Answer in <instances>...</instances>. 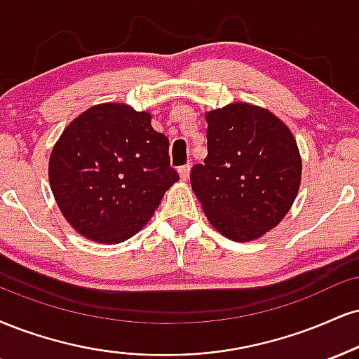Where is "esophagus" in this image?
<instances>
[{
  "label": "esophagus",
  "mask_w": 359,
  "mask_h": 359,
  "mask_svg": "<svg viewBox=\"0 0 359 359\" xmlns=\"http://www.w3.org/2000/svg\"><path fill=\"white\" fill-rule=\"evenodd\" d=\"M189 174H191V165H189V163H187V165L179 168V175H180V179H182V180H187Z\"/></svg>",
  "instance_id": "obj_1"
}]
</instances>
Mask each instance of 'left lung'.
I'll return each mask as SVG.
<instances>
[{
    "label": "left lung",
    "instance_id": "8db88e82",
    "mask_svg": "<svg viewBox=\"0 0 359 359\" xmlns=\"http://www.w3.org/2000/svg\"><path fill=\"white\" fill-rule=\"evenodd\" d=\"M207 157L191 170L202 210L236 243L259 239L289 212L301 185L296 138L269 110L245 102L205 114Z\"/></svg>",
    "mask_w": 359,
    "mask_h": 359
}]
</instances>
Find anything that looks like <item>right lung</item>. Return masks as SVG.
<instances>
[{
    "instance_id": "obj_1",
    "label": "right lung",
    "mask_w": 359,
    "mask_h": 359,
    "mask_svg": "<svg viewBox=\"0 0 359 359\" xmlns=\"http://www.w3.org/2000/svg\"><path fill=\"white\" fill-rule=\"evenodd\" d=\"M150 122L149 111L100 103L70 122L51 150V192L63 217L86 239H130L179 180L168 138Z\"/></svg>"
}]
</instances>
